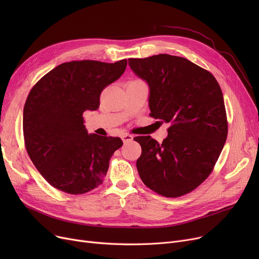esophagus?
I'll return each instance as SVG.
<instances>
[{
	"mask_svg": "<svg viewBox=\"0 0 259 259\" xmlns=\"http://www.w3.org/2000/svg\"><path fill=\"white\" fill-rule=\"evenodd\" d=\"M121 140L124 143H129V142H132L133 141V137L131 134H128V133H124L121 135Z\"/></svg>",
	"mask_w": 259,
	"mask_h": 259,
	"instance_id": "obj_1",
	"label": "esophagus"
}]
</instances>
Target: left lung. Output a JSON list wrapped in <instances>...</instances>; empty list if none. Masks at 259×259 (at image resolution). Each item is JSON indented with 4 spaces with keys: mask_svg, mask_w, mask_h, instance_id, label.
I'll list each match as a JSON object with an SVG mask.
<instances>
[{
    "mask_svg": "<svg viewBox=\"0 0 259 259\" xmlns=\"http://www.w3.org/2000/svg\"><path fill=\"white\" fill-rule=\"evenodd\" d=\"M150 88V115L170 122L161 144L137 137L141 180L165 197L192 192L214 169L228 135L223 92L211 72L181 57L157 54L129 59Z\"/></svg>",
    "mask_w": 259,
    "mask_h": 259,
    "instance_id": "8db88e82",
    "label": "left lung"
}]
</instances>
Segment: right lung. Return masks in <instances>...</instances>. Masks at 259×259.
I'll return each instance as SVG.
<instances>
[{
	"instance_id": "obj_1",
	"label": "right lung",
	"mask_w": 259,
	"mask_h": 259,
	"mask_svg": "<svg viewBox=\"0 0 259 259\" xmlns=\"http://www.w3.org/2000/svg\"><path fill=\"white\" fill-rule=\"evenodd\" d=\"M127 60H83L57 66L31 88L23 113L27 153L52 187L78 195L98 188L119 138L88 134L84 112L100 107L102 91L124 73Z\"/></svg>"
}]
</instances>
